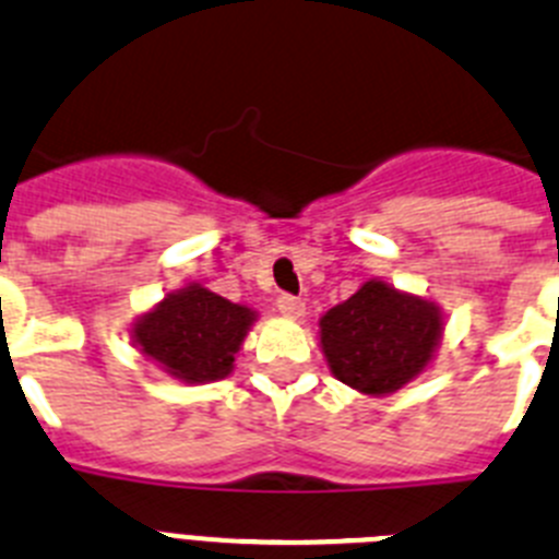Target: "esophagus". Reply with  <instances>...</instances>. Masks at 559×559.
Here are the masks:
<instances>
[{
  "mask_svg": "<svg viewBox=\"0 0 559 559\" xmlns=\"http://www.w3.org/2000/svg\"><path fill=\"white\" fill-rule=\"evenodd\" d=\"M275 307H278V312L286 314V318H300V314L307 312V304L300 298H295V295H281V298L275 300Z\"/></svg>",
  "mask_w": 559,
  "mask_h": 559,
  "instance_id": "esophagus-1",
  "label": "esophagus"
}]
</instances>
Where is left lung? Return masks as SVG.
I'll use <instances>...</instances> for the list:
<instances>
[{"label":"left lung","instance_id":"left-lung-1","mask_svg":"<svg viewBox=\"0 0 559 559\" xmlns=\"http://www.w3.org/2000/svg\"><path fill=\"white\" fill-rule=\"evenodd\" d=\"M318 326L329 371L362 396H388L436 360L444 312L436 300L371 278L329 309Z\"/></svg>","mask_w":559,"mask_h":559}]
</instances>
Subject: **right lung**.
Listing matches in <instances>:
<instances>
[{
  "instance_id": "1",
  "label": "right lung",
  "mask_w": 559,
  "mask_h": 559,
  "mask_svg": "<svg viewBox=\"0 0 559 559\" xmlns=\"http://www.w3.org/2000/svg\"><path fill=\"white\" fill-rule=\"evenodd\" d=\"M259 312L233 304L202 284H186L138 314L132 346L159 371L186 385L230 377Z\"/></svg>"
}]
</instances>
